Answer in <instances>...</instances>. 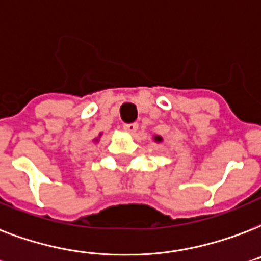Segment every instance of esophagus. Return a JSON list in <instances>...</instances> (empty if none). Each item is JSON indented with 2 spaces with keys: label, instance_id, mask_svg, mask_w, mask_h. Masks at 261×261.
<instances>
[{
  "label": "esophagus",
  "instance_id": "1",
  "mask_svg": "<svg viewBox=\"0 0 261 261\" xmlns=\"http://www.w3.org/2000/svg\"><path fill=\"white\" fill-rule=\"evenodd\" d=\"M123 128H124L127 133H130V134H135L137 130H138V124H137V123H130V124H124Z\"/></svg>",
  "mask_w": 261,
  "mask_h": 261
}]
</instances>
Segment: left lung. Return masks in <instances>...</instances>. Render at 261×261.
I'll use <instances>...</instances> for the list:
<instances>
[{"label":"left lung","instance_id":"8db88e82","mask_svg":"<svg viewBox=\"0 0 261 261\" xmlns=\"http://www.w3.org/2000/svg\"><path fill=\"white\" fill-rule=\"evenodd\" d=\"M153 141H154L156 144H162L163 137H160V135H154V137H153Z\"/></svg>","mask_w":261,"mask_h":261}]
</instances>
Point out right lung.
<instances>
[{"label":"right lung","instance_id":"1","mask_svg":"<svg viewBox=\"0 0 261 261\" xmlns=\"http://www.w3.org/2000/svg\"><path fill=\"white\" fill-rule=\"evenodd\" d=\"M101 135H102V133H99V134H98V137H97V138H94V139H93V142H98V141H99V138H101Z\"/></svg>","mask_w":261,"mask_h":261}]
</instances>
